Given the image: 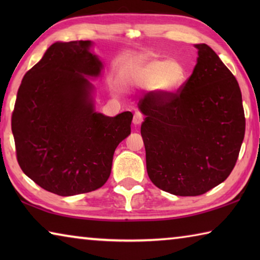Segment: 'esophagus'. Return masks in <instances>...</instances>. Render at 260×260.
<instances>
[{"instance_id":"1","label":"esophagus","mask_w":260,"mask_h":260,"mask_svg":"<svg viewBox=\"0 0 260 260\" xmlns=\"http://www.w3.org/2000/svg\"><path fill=\"white\" fill-rule=\"evenodd\" d=\"M143 118H144V116L142 113H141L140 111H136L134 113V116H133V124L134 125H140L141 122L143 121Z\"/></svg>"}]
</instances>
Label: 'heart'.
<instances>
[{
    "label": "heart",
    "mask_w": 260,
    "mask_h": 260,
    "mask_svg": "<svg viewBox=\"0 0 260 260\" xmlns=\"http://www.w3.org/2000/svg\"><path fill=\"white\" fill-rule=\"evenodd\" d=\"M182 69L169 60H143L126 71V79L141 87H155L164 91H172L182 80Z\"/></svg>",
    "instance_id": "b5f03b06"
}]
</instances>
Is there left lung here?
Segmentation results:
<instances>
[{
	"instance_id": "obj_1",
	"label": "left lung",
	"mask_w": 260,
	"mask_h": 260,
	"mask_svg": "<svg viewBox=\"0 0 260 260\" xmlns=\"http://www.w3.org/2000/svg\"><path fill=\"white\" fill-rule=\"evenodd\" d=\"M197 64L177 91L144 94L139 108L149 178L161 190L199 196L234 169L245 133L236 78L202 43Z\"/></svg>"
}]
</instances>
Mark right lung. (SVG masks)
I'll return each mask as SVG.
<instances>
[{
	"label": "right lung",
	"mask_w": 260,
	"mask_h": 260,
	"mask_svg": "<svg viewBox=\"0 0 260 260\" xmlns=\"http://www.w3.org/2000/svg\"><path fill=\"white\" fill-rule=\"evenodd\" d=\"M90 41L56 42L21 80L11 117L17 160L46 190L73 196L96 190L111 173L113 153L131 134L129 111H94L93 85L102 63Z\"/></svg>",
	"instance_id": "obj_1"
}]
</instances>
